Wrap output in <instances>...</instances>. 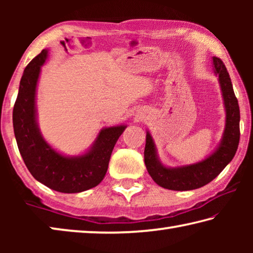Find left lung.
<instances>
[{
  "label": "left lung",
  "mask_w": 253,
  "mask_h": 253,
  "mask_svg": "<svg viewBox=\"0 0 253 253\" xmlns=\"http://www.w3.org/2000/svg\"><path fill=\"white\" fill-rule=\"evenodd\" d=\"M212 68L219 81L225 111V125L220 143L204 160L182 166H166L158 156L157 147L149 130H146L145 165L157 185L172 191H191L213 181L237 153L240 139V109L229 72L222 60L213 57Z\"/></svg>",
  "instance_id": "left-lung-1"
}]
</instances>
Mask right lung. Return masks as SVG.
I'll return each instance as SVG.
<instances>
[{
  "label": "right lung",
  "instance_id": "1",
  "mask_svg": "<svg viewBox=\"0 0 253 253\" xmlns=\"http://www.w3.org/2000/svg\"><path fill=\"white\" fill-rule=\"evenodd\" d=\"M49 57L43 49L24 69L13 108V128L21 156L32 176L61 193H79L97 186L126 125L104 127L93 143L79 155H66L44 139L38 123L37 88L41 67Z\"/></svg>",
  "mask_w": 253,
  "mask_h": 253
}]
</instances>
